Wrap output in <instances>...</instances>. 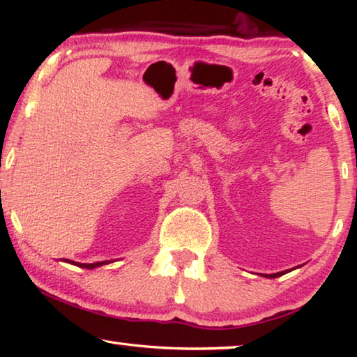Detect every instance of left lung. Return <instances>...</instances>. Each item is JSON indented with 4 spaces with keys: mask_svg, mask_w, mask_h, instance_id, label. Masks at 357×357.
Returning <instances> with one entry per match:
<instances>
[{
    "mask_svg": "<svg viewBox=\"0 0 357 357\" xmlns=\"http://www.w3.org/2000/svg\"><path fill=\"white\" fill-rule=\"evenodd\" d=\"M283 273H277V274H264V277H268V279H275V277L282 275Z\"/></svg>",
    "mask_w": 357,
    "mask_h": 357,
    "instance_id": "8db88e82",
    "label": "left lung"
}]
</instances>
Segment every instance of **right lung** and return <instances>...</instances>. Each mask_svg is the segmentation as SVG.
I'll return each instance as SVG.
<instances>
[{
    "instance_id": "add662e5",
    "label": "right lung",
    "mask_w": 357,
    "mask_h": 357,
    "mask_svg": "<svg viewBox=\"0 0 357 357\" xmlns=\"http://www.w3.org/2000/svg\"><path fill=\"white\" fill-rule=\"evenodd\" d=\"M63 261H68V263H72L75 266H80V268H86V269H94V268H99V266H104V264H108L112 261H98V263H77V261H72V259H63Z\"/></svg>"
}]
</instances>
